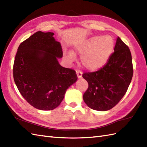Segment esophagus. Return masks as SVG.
Wrapping results in <instances>:
<instances>
[{
	"label": "esophagus",
	"instance_id": "1",
	"mask_svg": "<svg viewBox=\"0 0 147 147\" xmlns=\"http://www.w3.org/2000/svg\"><path fill=\"white\" fill-rule=\"evenodd\" d=\"M82 72L79 69H77L76 70V74H77V76L78 78H81L82 77Z\"/></svg>",
	"mask_w": 147,
	"mask_h": 147
}]
</instances>
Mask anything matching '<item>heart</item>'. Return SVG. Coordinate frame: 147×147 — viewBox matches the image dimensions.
Returning a JSON list of instances; mask_svg holds the SVG:
<instances>
[{
    "mask_svg": "<svg viewBox=\"0 0 147 147\" xmlns=\"http://www.w3.org/2000/svg\"><path fill=\"white\" fill-rule=\"evenodd\" d=\"M115 47V42L110 36H94L75 45L77 52L82 54L81 60L86 68L94 71L105 65L110 58ZM69 61L76 59V55L72 51L66 54Z\"/></svg>",
    "mask_w": 147,
    "mask_h": 147,
    "instance_id": "1",
    "label": "heart"
}]
</instances>
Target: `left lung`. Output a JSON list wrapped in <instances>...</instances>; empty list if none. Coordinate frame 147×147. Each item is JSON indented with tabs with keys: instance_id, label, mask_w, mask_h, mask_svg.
<instances>
[{
	"instance_id": "obj_1",
	"label": "left lung",
	"mask_w": 147,
	"mask_h": 147,
	"mask_svg": "<svg viewBox=\"0 0 147 147\" xmlns=\"http://www.w3.org/2000/svg\"><path fill=\"white\" fill-rule=\"evenodd\" d=\"M133 76L131 53L119 37L107 63L82 77L89 87L83 95L87 105L97 111H107L119 103L128 89Z\"/></svg>"
}]
</instances>
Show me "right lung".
Segmentation results:
<instances>
[{
    "mask_svg": "<svg viewBox=\"0 0 147 147\" xmlns=\"http://www.w3.org/2000/svg\"><path fill=\"white\" fill-rule=\"evenodd\" d=\"M53 32L37 31L22 42L13 67L15 84L23 98L34 108L52 110L61 103L66 89L77 81L75 70L62 67L59 42Z\"/></svg>",
    "mask_w": 147,
    "mask_h": 147,
    "instance_id": "1",
    "label": "right lung"
}]
</instances>
